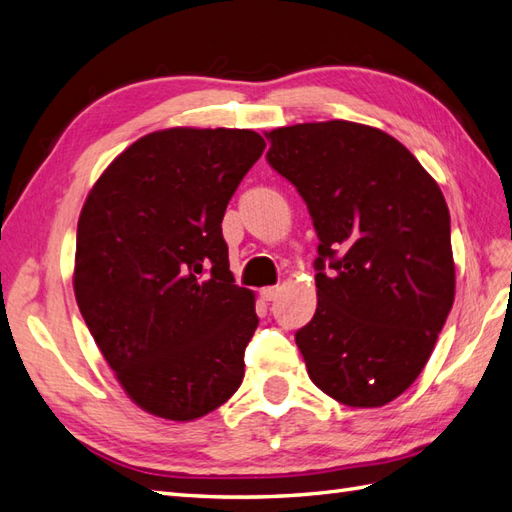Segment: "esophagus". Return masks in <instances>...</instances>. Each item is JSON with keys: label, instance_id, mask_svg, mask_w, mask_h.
<instances>
[{"label": "esophagus", "instance_id": "esophagus-1", "mask_svg": "<svg viewBox=\"0 0 512 512\" xmlns=\"http://www.w3.org/2000/svg\"><path fill=\"white\" fill-rule=\"evenodd\" d=\"M279 292H281L279 285H270V288H261V290H259L261 299H264V301H275L277 296H279Z\"/></svg>", "mask_w": 512, "mask_h": 512}]
</instances>
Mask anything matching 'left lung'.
Here are the masks:
<instances>
[{"instance_id":"8db88e82","label":"left lung","mask_w":512,"mask_h":512,"mask_svg":"<svg viewBox=\"0 0 512 512\" xmlns=\"http://www.w3.org/2000/svg\"><path fill=\"white\" fill-rule=\"evenodd\" d=\"M266 137L320 242L316 314L294 336L307 375L344 406H386L421 375L454 305L441 187L379 128L331 120Z\"/></svg>"}]
</instances>
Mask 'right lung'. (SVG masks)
Segmentation results:
<instances>
[{
  "label": "right lung",
  "mask_w": 512,
  "mask_h": 512,
  "mask_svg": "<svg viewBox=\"0 0 512 512\" xmlns=\"http://www.w3.org/2000/svg\"><path fill=\"white\" fill-rule=\"evenodd\" d=\"M264 148L253 130H157L104 170L80 211V314L154 417H205L242 384L259 318L229 270L222 218Z\"/></svg>",
  "instance_id": "add662e5"
}]
</instances>
